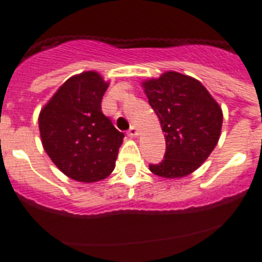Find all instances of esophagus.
<instances>
[{"label":"esophagus","instance_id":"esophagus-1","mask_svg":"<svg viewBox=\"0 0 262 262\" xmlns=\"http://www.w3.org/2000/svg\"><path fill=\"white\" fill-rule=\"evenodd\" d=\"M127 135H128L129 138H136V136L139 135V129L136 128L135 126H133L131 128L128 129V131H127Z\"/></svg>","mask_w":262,"mask_h":262}]
</instances>
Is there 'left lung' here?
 <instances>
[{
	"label": "left lung",
	"mask_w": 262,
	"mask_h": 262,
	"mask_svg": "<svg viewBox=\"0 0 262 262\" xmlns=\"http://www.w3.org/2000/svg\"><path fill=\"white\" fill-rule=\"evenodd\" d=\"M165 138L164 160L154 174L182 178L200 168L221 138L223 111L198 80L174 71L142 82Z\"/></svg>",
	"instance_id": "obj_1"
}]
</instances>
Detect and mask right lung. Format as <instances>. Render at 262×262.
Wrapping results in <instances>:
<instances>
[{"mask_svg": "<svg viewBox=\"0 0 262 262\" xmlns=\"http://www.w3.org/2000/svg\"><path fill=\"white\" fill-rule=\"evenodd\" d=\"M107 88V81L96 71L72 76L39 114L46 154L60 172L75 181H101L115 168L124 135L101 110Z\"/></svg>", "mask_w": 262, "mask_h": 262, "instance_id": "obj_1", "label": "right lung"}]
</instances>
